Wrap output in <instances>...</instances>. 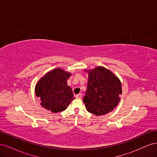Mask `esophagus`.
Segmentation results:
<instances>
[{"instance_id":"1","label":"esophagus","mask_w":157,"mask_h":157,"mask_svg":"<svg viewBox=\"0 0 157 157\" xmlns=\"http://www.w3.org/2000/svg\"><path fill=\"white\" fill-rule=\"evenodd\" d=\"M75 97H76V98H77V99L82 98V94H78L77 95H76Z\"/></svg>"}]
</instances>
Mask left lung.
<instances>
[{
    "instance_id": "left-lung-1",
    "label": "left lung",
    "mask_w": 157,
    "mask_h": 157,
    "mask_svg": "<svg viewBox=\"0 0 157 157\" xmlns=\"http://www.w3.org/2000/svg\"><path fill=\"white\" fill-rule=\"evenodd\" d=\"M122 84L111 71L98 67L90 71L87 90L83 98L87 111L99 116L113 110L120 101Z\"/></svg>"
}]
</instances>
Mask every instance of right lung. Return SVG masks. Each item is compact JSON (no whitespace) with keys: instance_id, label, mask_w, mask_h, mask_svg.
Listing matches in <instances>:
<instances>
[{"instance_id":"1","label":"right lung","mask_w":157,"mask_h":157,"mask_svg":"<svg viewBox=\"0 0 157 157\" xmlns=\"http://www.w3.org/2000/svg\"><path fill=\"white\" fill-rule=\"evenodd\" d=\"M71 74L60 69L52 70L42 77L35 86V94L40 98V105L52 113L64 111L75 99L67 81Z\"/></svg>"}]
</instances>
